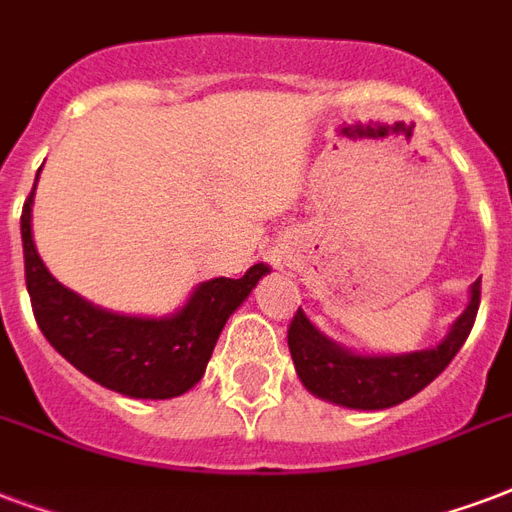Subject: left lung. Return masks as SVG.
Instances as JSON below:
<instances>
[{
    "mask_svg": "<svg viewBox=\"0 0 512 512\" xmlns=\"http://www.w3.org/2000/svg\"><path fill=\"white\" fill-rule=\"evenodd\" d=\"M480 305V280L472 283L467 310L453 324L443 343L429 351L405 356H353L326 340L302 310L288 324V351L299 380L315 397L356 410H383L405 402L432 383L451 364L464 340L470 337Z\"/></svg>",
    "mask_w": 512,
    "mask_h": 512,
    "instance_id": "1",
    "label": "left lung"
}]
</instances>
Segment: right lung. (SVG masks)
<instances>
[{"mask_svg":"<svg viewBox=\"0 0 512 512\" xmlns=\"http://www.w3.org/2000/svg\"><path fill=\"white\" fill-rule=\"evenodd\" d=\"M32 197L23 202L26 288L48 343L99 386L137 399H172L197 386L226 318L270 267L253 264L240 280L215 278L172 318H132L88 305L45 270L32 240Z\"/></svg>","mask_w":512,"mask_h":512,"instance_id":"right-lung-1","label":"right lung"}]
</instances>
